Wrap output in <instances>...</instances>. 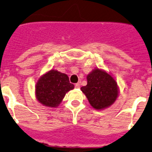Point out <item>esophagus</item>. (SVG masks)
I'll return each mask as SVG.
<instances>
[{"mask_svg":"<svg viewBox=\"0 0 152 152\" xmlns=\"http://www.w3.org/2000/svg\"><path fill=\"white\" fill-rule=\"evenodd\" d=\"M75 87L76 88H80V85H79L78 83H77V84H75Z\"/></svg>","mask_w":152,"mask_h":152,"instance_id":"34e87169","label":"esophagus"}]
</instances>
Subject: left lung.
I'll list each match as a JSON object with an SVG mask.
<instances>
[{
	"mask_svg": "<svg viewBox=\"0 0 152 152\" xmlns=\"http://www.w3.org/2000/svg\"><path fill=\"white\" fill-rule=\"evenodd\" d=\"M87 85L81 88L94 109L109 107L118 97V86L113 77L107 72L95 69L87 76Z\"/></svg>",
	"mask_w": 152,
	"mask_h": 152,
	"instance_id": "obj_1",
	"label": "left lung"
}]
</instances>
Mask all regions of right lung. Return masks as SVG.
Listing matches in <instances>:
<instances>
[{
  "instance_id": "add662e5",
  "label": "right lung",
  "mask_w": 152,
  "mask_h": 152,
  "mask_svg": "<svg viewBox=\"0 0 152 152\" xmlns=\"http://www.w3.org/2000/svg\"><path fill=\"white\" fill-rule=\"evenodd\" d=\"M75 88L66 74L51 70L43 75L36 85V96L40 103L48 107L59 106L66 93Z\"/></svg>"
}]
</instances>
